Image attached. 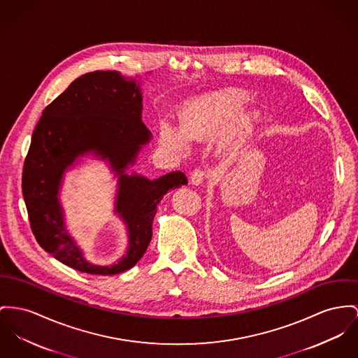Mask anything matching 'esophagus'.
Instances as JSON below:
<instances>
[{
    "label": "esophagus",
    "mask_w": 358,
    "mask_h": 358,
    "mask_svg": "<svg viewBox=\"0 0 358 358\" xmlns=\"http://www.w3.org/2000/svg\"><path fill=\"white\" fill-rule=\"evenodd\" d=\"M206 176H208V173H206L205 169H202V168H195V169L191 172L190 182L192 185H195V186H199V185L203 183V180L206 179Z\"/></svg>",
    "instance_id": "obj_1"
}]
</instances>
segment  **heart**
Listing matches in <instances>:
<instances>
[{
    "label": "heart",
    "instance_id": "b5f03b06",
    "mask_svg": "<svg viewBox=\"0 0 358 358\" xmlns=\"http://www.w3.org/2000/svg\"><path fill=\"white\" fill-rule=\"evenodd\" d=\"M248 100V94L235 87L198 96L179 110V129L162 126L160 140L183 153L189 150V141H203L224 133L225 145L235 149L258 120L257 111L243 110Z\"/></svg>",
    "mask_w": 358,
    "mask_h": 358
}]
</instances>
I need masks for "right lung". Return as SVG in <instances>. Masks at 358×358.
I'll return each instance as SVG.
<instances>
[{"instance_id":"obj_1","label":"right lung","mask_w":358,"mask_h":358,"mask_svg":"<svg viewBox=\"0 0 358 358\" xmlns=\"http://www.w3.org/2000/svg\"><path fill=\"white\" fill-rule=\"evenodd\" d=\"M143 96L134 78L115 71L85 73L52 100L38 122L23 168V196L31 229L41 247L81 273L113 275L143 258L156 208L168 190L187 185L180 171L150 180L124 169L150 140L141 120ZM94 152L120 175L115 212L127 222V255L110 266L88 263L67 234L57 198L63 173L78 155Z\"/></svg>"}]
</instances>
